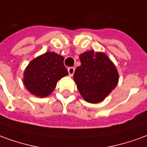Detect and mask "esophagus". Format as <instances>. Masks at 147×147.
I'll return each mask as SVG.
<instances>
[{"instance_id":"1","label":"esophagus","mask_w":147,"mask_h":147,"mask_svg":"<svg viewBox=\"0 0 147 147\" xmlns=\"http://www.w3.org/2000/svg\"><path fill=\"white\" fill-rule=\"evenodd\" d=\"M67 71H68L69 76H73L74 72H75V68L72 67H68V68H67Z\"/></svg>"}]
</instances>
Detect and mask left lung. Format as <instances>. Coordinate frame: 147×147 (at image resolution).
<instances>
[{
	"mask_svg": "<svg viewBox=\"0 0 147 147\" xmlns=\"http://www.w3.org/2000/svg\"><path fill=\"white\" fill-rule=\"evenodd\" d=\"M81 65L74 80L83 99L90 103L102 102L118 83L117 67L104 53L86 51L80 55Z\"/></svg>",
	"mask_w": 147,
	"mask_h": 147,
	"instance_id": "1",
	"label": "left lung"
}]
</instances>
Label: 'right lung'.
<instances>
[{
    "label": "right lung",
    "mask_w": 147,
    "mask_h": 147,
    "mask_svg": "<svg viewBox=\"0 0 147 147\" xmlns=\"http://www.w3.org/2000/svg\"><path fill=\"white\" fill-rule=\"evenodd\" d=\"M64 60V57L54 52H46L30 61L24 75V86L27 90L40 98L50 94L58 80L68 75Z\"/></svg>",
    "instance_id": "1"
}]
</instances>
